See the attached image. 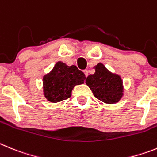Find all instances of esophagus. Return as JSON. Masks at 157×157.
<instances>
[{"label": "esophagus", "mask_w": 157, "mask_h": 157, "mask_svg": "<svg viewBox=\"0 0 157 157\" xmlns=\"http://www.w3.org/2000/svg\"><path fill=\"white\" fill-rule=\"evenodd\" d=\"M84 74H85V77H87V76H88V73H89L88 70H84Z\"/></svg>", "instance_id": "34e87169"}]
</instances>
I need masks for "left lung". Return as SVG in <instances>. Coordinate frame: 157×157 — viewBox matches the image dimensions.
<instances>
[{
  "label": "left lung",
  "instance_id": "left-lung-1",
  "mask_svg": "<svg viewBox=\"0 0 157 157\" xmlns=\"http://www.w3.org/2000/svg\"><path fill=\"white\" fill-rule=\"evenodd\" d=\"M94 68L95 72L87 77L85 83L94 97L107 104L118 102L124 95L121 77L111 73L102 63H98Z\"/></svg>",
  "mask_w": 157,
  "mask_h": 157
}]
</instances>
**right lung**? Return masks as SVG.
Wrapping results in <instances>:
<instances>
[{"instance_id": "add662e5", "label": "right lung", "mask_w": 157, "mask_h": 157, "mask_svg": "<svg viewBox=\"0 0 157 157\" xmlns=\"http://www.w3.org/2000/svg\"><path fill=\"white\" fill-rule=\"evenodd\" d=\"M86 77L76 66L58 62L49 73L43 77L44 95L51 102H59L71 96L76 85L84 84Z\"/></svg>"}]
</instances>
